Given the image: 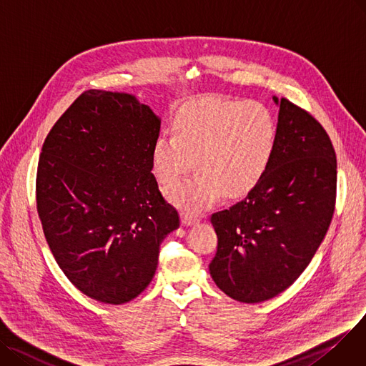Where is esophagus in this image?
<instances>
[{
    "instance_id": "1",
    "label": "esophagus",
    "mask_w": 366,
    "mask_h": 366,
    "mask_svg": "<svg viewBox=\"0 0 366 366\" xmlns=\"http://www.w3.org/2000/svg\"><path fill=\"white\" fill-rule=\"evenodd\" d=\"M198 222V217L195 216V214H190V212H183L182 214V223L184 226H192Z\"/></svg>"
}]
</instances>
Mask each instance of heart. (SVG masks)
<instances>
[{
  "label": "heart",
  "mask_w": 366,
  "mask_h": 366,
  "mask_svg": "<svg viewBox=\"0 0 366 366\" xmlns=\"http://www.w3.org/2000/svg\"><path fill=\"white\" fill-rule=\"evenodd\" d=\"M277 140L272 112L257 102H204L184 106L174 136L162 134L150 154L164 186L176 183L195 164L198 173L168 190V198L197 212L226 198H242L266 176Z\"/></svg>",
  "instance_id": "b5f03b06"
}]
</instances>
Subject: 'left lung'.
<instances>
[{
  "instance_id": "obj_1",
  "label": "left lung",
  "mask_w": 366,
  "mask_h": 366,
  "mask_svg": "<svg viewBox=\"0 0 366 366\" xmlns=\"http://www.w3.org/2000/svg\"><path fill=\"white\" fill-rule=\"evenodd\" d=\"M277 140L266 176L247 198L214 212L219 245L209 263L216 285L241 303H262L303 273L335 208L337 159L310 114L279 100Z\"/></svg>"
}]
</instances>
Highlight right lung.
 Wrapping results in <instances>:
<instances>
[{"mask_svg":"<svg viewBox=\"0 0 366 366\" xmlns=\"http://www.w3.org/2000/svg\"><path fill=\"white\" fill-rule=\"evenodd\" d=\"M161 118L134 94L89 90L51 128L38 162L36 209L69 281L124 305L152 281L159 245L179 229L152 174Z\"/></svg>","mask_w":366,"mask_h":366,"instance_id":"add662e5","label":"right lung"}]
</instances>
